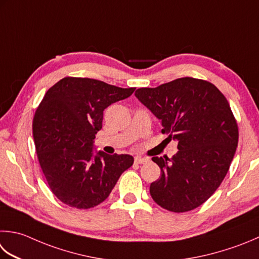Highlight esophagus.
Segmentation results:
<instances>
[{
    "label": "esophagus",
    "mask_w": 259,
    "mask_h": 259,
    "mask_svg": "<svg viewBox=\"0 0 259 259\" xmlns=\"http://www.w3.org/2000/svg\"><path fill=\"white\" fill-rule=\"evenodd\" d=\"M147 161H149L148 158H144V157H135V164H144L147 163Z\"/></svg>",
    "instance_id": "34e87169"
}]
</instances>
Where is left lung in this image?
<instances>
[{
    "instance_id": "left-lung-1",
    "label": "left lung",
    "mask_w": 259,
    "mask_h": 259,
    "mask_svg": "<svg viewBox=\"0 0 259 259\" xmlns=\"http://www.w3.org/2000/svg\"><path fill=\"white\" fill-rule=\"evenodd\" d=\"M135 95L161 121V133L179 143L170 159L153 157L160 168L150 184L153 200L171 212L203 204L224 181L238 145V125L225 95L193 77L138 89Z\"/></svg>"
}]
</instances>
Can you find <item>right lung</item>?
Segmentation results:
<instances>
[{
    "label": "right lung",
    "instance_id": "right-lung-1",
    "mask_svg": "<svg viewBox=\"0 0 259 259\" xmlns=\"http://www.w3.org/2000/svg\"><path fill=\"white\" fill-rule=\"evenodd\" d=\"M135 90L65 77L45 94L35 111L32 135L42 173L63 203L76 209L99 205L133 166V156L96 151L93 144L102 129L103 111Z\"/></svg>",
    "mask_w": 259,
    "mask_h": 259
}]
</instances>
